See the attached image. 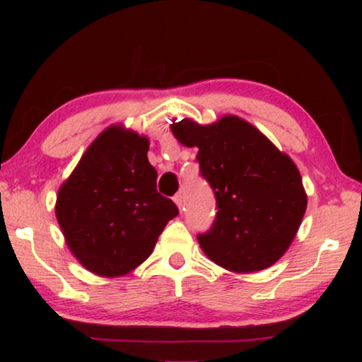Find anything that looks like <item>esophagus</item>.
Instances as JSON below:
<instances>
[{
    "instance_id": "34e87169",
    "label": "esophagus",
    "mask_w": 362,
    "mask_h": 362,
    "mask_svg": "<svg viewBox=\"0 0 362 362\" xmlns=\"http://www.w3.org/2000/svg\"><path fill=\"white\" fill-rule=\"evenodd\" d=\"M175 202H176L177 209H180L181 212L185 211V201H182V196H181V194H176V196H175Z\"/></svg>"
}]
</instances>
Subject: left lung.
<instances>
[{
	"label": "left lung",
	"mask_w": 362,
	"mask_h": 362,
	"mask_svg": "<svg viewBox=\"0 0 362 362\" xmlns=\"http://www.w3.org/2000/svg\"><path fill=\"white\" fill-rule=\"evenodd\" d=\"M196 146L199 170L216 196V219L197 234L201 249L222 269L264 270L288 250L306 211L298 168L249 122L226 115L211 125L185 118L171 125Z\"/></svg>",
	"instance_id": "8db88e82"
}]
</instances>
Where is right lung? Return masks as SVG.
I'll return each instance as SVG.
<instances>
[{
    "mask_svg": "<svg viewBox=\"0 0 362 362\" xmlns=\"http://www.w3.org/2000/svg\"><path fill=\"white\" fill-rule=\"evenodd\" d=\"M150 141L122 125L103 130L59 187L56 217L69 249L92 274L125 275L155 249L177 207L156 191Z\"/></svg>",
    "mask_w": 362,
    "mask_h": 362,
    "instance_id": "1",
    "label": "right lung"
}]
</instances>
